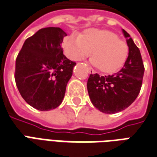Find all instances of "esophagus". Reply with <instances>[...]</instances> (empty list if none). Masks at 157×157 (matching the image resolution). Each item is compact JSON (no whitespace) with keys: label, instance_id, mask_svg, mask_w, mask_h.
<instances>
[{"label":"esophagus","instance_id":"34e87169","mask_svg":"<svg viewBox=\"0 0 157 157\" xmlns=\"http://www.w3.org/2000/svg\"><path fill=\"white\" fill-rule=\"evenodd\" d=\"M87 69H88L89 72L91 73V74H94L95 73V71H94V70L92 68V67H90V66H87Z\"/></svg>","mask_w":157,"mask_h":157}]
</instances>
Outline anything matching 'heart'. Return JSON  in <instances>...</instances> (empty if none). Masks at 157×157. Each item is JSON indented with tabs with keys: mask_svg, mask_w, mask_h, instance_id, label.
Instances as JSON below:
<instances>
[{
	"mask_svg": "<svg viewBox=\"0 0 157 157\" xmlns=\"http://www.w3.org/2000/svg\"><path fill=\"white\" fill-rule=\"evenodd\" d=\"M66 55L79 60L92 53V62L104 74H113L124 66L128 55V45L114 32L87 29L82 35H71L65 40Z\"/></svg>",
	"mask_w": 157,
	"mask_h": 157,
	"instance_id": "obj_1",
	"label": "heart"
}]
</instances>
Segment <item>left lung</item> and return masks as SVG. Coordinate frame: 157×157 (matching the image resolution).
Segmentation results:
<instances>
[{
  "label": "left lung",
  "instance_id": "obj_1",
  "mask_svg": "<svg viewBox=\"0 0 157 157\" xmlns=\"http://www.w3.org/2000/svg\"><path fill=\"white\" fill-rule=\"evenodd\" d=\"M123 33L128 45V56L124 67L113 75L100 76L91 74L87 91L92 104L104 113L124 110L140 92L145 67L139 48L125 30Z\"/></svg>",
  "mask_w": 157,
  "mask_h": 157
}]
</instances>
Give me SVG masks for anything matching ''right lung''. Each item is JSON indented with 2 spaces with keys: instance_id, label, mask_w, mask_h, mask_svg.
Instances as JSON below:
<instances>
[{
  "instance_id": "obj_1",
  "label": "right lung",
  "mask_w": 157,
  "mask_h": 157,
  "mask_svg": "<svg viewBox=\"0 0 157 157\" xmlns=\"http://www.w3.org/2000/svg\"><path fill=\"white\" fill-rule=\"evenodd\" d=\"M65 36L59 28L39 29L26 39L16 59L14 76L19 92L26 102L40 111L61 103L76 64L63 54Z\"/></svg>"
}]
</instances>
